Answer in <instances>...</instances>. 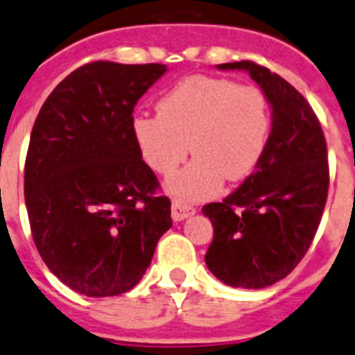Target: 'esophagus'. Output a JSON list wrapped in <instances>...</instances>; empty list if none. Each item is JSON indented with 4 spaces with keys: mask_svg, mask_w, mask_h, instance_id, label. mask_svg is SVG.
I'll return each instance as SVG.
<instances>
[{
    "mask_svg": "<svg viewBox=\"0 0 355 355\" xmlns=\"http://www.w3.org/2000/svg\"><path fill=\"white\" fill-rule=\"evenodd\" d=\"M195 212L196 209L193 207V205H187V203L178 202V200H175L173 205H171V218H173L175 221L187 220V218H191Z\"/></svg>",
    "mask_w": 355,
    "mask_h": 355,
    "instance_id": "obj_1",
    "label": "esophagus"
}]
</instances>
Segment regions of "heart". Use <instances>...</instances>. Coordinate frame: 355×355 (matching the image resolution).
<instances>
[{"mask_svg": "<svg viewBox=\"0 0 355 355\" xmlns=\"http://www.w3.org/2000/svg\"><path fill=\"white\" fill-rule=\"evenodd\" d=\"M271 130L266 96L252 85L193 75L180 80L157 101V116L135 114L132 137L148 168L171 177L186 160L189 144L196 157L169 182L180 200L216 195L223 180L237 182L255 171Z\"/></svg>", "mask_w": 355, "mask_h": 355, "instance_id": "b5f03b06", "label": "heart"}]
</instances>
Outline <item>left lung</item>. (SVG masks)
<instances>
[{
	"instance_id": "left-lung-1",
	"label": "left lung",
	"mask_w": 355,
	"mask_h": 355,
	"mask_svg": "<svg viewBox=\"0 0 355 355\" xmlns=\"http://www.w3.org/2000/svg\"><path fill=\"white\" fill-rule=\"evenodd\" d=\"M245 69L273 109L257 169L223 202L203 205L214 227L205 264L232 288L261 289L289 275L309 250L329 195L327 143L313 107L297 89L252 60Z\"/></svg>"
}]
</instances>
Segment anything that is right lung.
I'll return each instance as SVG.
<instances>
[{
	"label": "right lung",
	"mask_w": 355,
	"mask_h": 355,
	"mask_svg": "<svg viewBox=\"0 0 355 355\" xmlns=\"http://www.w3.org/2000/svg\"><path fill=\"white\" fill-rule=\"evenodd\" d=\"M162 64L96 60L39 110L24 162V202L46 266L85 297L134 288L171 229V202L132 137V112Z\"/></svg>",
	"instance_id": "add662e5"
}]
</instances>
